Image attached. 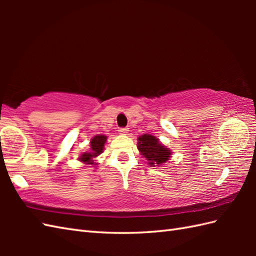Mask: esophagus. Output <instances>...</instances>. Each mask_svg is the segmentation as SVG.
<instances>
[{
	"instance_id": "obj_1",
	"label": "esophagus",
	"mask_w": 256,
	"mask_h": 256,
	"mask_svg": "<svg viewBox=\"0 0 256 256\" xmlns=\"http://www.w3.org/2000/svg\"><path fill=\"white\" fill-rule=\"evenodd\" d=\"M128 131H130V130L128 128H122L118 130L120 134H123V135H126L128 133Z\"/></svg>"
}]
</instances>
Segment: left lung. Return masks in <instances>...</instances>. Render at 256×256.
<instances>
[{"mask_svg":"<svg viewBox=\"0 0 256 256\" xmlns=\"http://www.w3.org/2000/svg\"><path fill=\"white\" fill-rule=\"evenodd\" d=\"M138 150L148 160L150 167L162 166L172 157V150L162 145L154 135L144 134L138 138Z\"/></svg>","mask_w":256,"mask_h":256,"instance_id":"left-lung-1","label":"left lung"}]
</instances>
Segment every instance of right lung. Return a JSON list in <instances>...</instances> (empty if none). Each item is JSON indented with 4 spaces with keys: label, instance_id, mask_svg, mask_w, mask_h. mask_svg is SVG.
Masks as SVG:
<instances>
[{
    "label": "right lung",
    "instance_id": "obj_1",
    "mask_svg": "<svg viewBox=\"0 0 256 256\" xmlns=\"http://www.w3.org/2000/svg\"><path fill=\"white\" fill-rule=\"evenodd\" d=\"M108 138L106 135H96L90 140V150L84 152L82 154L79 156V160L86 165H96L98 162H94V158L103 153L104 150V144L106 142Z\"/></svg>",
    "mask_w": 256,
    "mask_h": 256
}]
</instances>
